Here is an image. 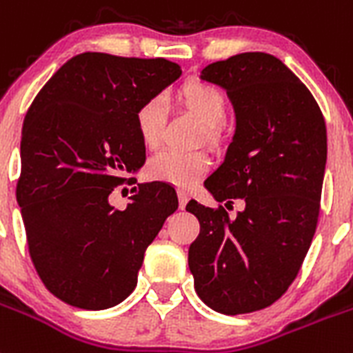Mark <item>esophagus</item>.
<instances>
[{
    "mask_svg": "<svg viewBox=\"0 0 353 353\" xmlns=\"http://www.w3.org/2000/svg\"><path fill=\"white\" fill-rule=\"evenodd\" d=\"M188 201H190L188 194H186V192H179V208L181 210H185L186 204H188Z\"/></svg>",
    "mask_w": 353,
    "mask_h": 353,
    "instance_id": "esophagus-1",
    "label": "esophagus"
}]
</instances>
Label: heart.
<instances>
[{"label":"heart","instance_id":"heart-1","mask_svg":"<svg viewBox=\"0 0 353 353\" xmlns=\"http://www.w3.org/2000/svg\"><path fill=\"white\" fill-rule=\"evenodd\" d=\"M181 99L199 117L202 124L214 130L228 119V99L223 92L206 81H188L181 88ZM167 121V101L163 96H152L143 101L134 113V125L143 145L156 147L163 137ZM210 168V159L202 152H181L167 149L152 156L147 163L149 177L159 183L192 188Z\"/></svg>","mask_w":353,"mask_h":353}]
</instances>
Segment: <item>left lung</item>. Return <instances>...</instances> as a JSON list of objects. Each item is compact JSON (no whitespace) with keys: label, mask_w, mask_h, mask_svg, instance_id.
<instances>
[{"label":"left lung","mask_w":353,"mask_h":353,"mask_svg":"<svg viewBox=\"0 0 353 353\" xmlns=\"http://www.w3.org/2000/svg\"><path fill=\"white\" fill-rule=\"evenodd\" d=\"M201 79L228 92L236 131L204 186L228 211L190 201L201 223L190 245L195 291L222 314L265 309L286 293L311 247L327 163V128L311 92L279 58L241 53L210 63Z\"/></svg>","instance_id":"left-lung-1"}]
</instances>
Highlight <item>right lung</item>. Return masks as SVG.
<instances>
[{"mask_svg":"<svg viewBox=\"0 0 353 353\" xmlns=\"http://www.w3.org/2000/svg\"><path fill=\"white\" fill-rule=\"evenodd\" d=\"M179 76L165 58L76 54L24 117L15 195L37 274L65 304H121L137 286L145 249L179 206L158 181L134 186L124 210L108 201L145 163L137 108Z\"/></svg>","mask_w":353,"mask_h":353,"instance_id":"right-lung-1","label":"right lung"}]
</instances>
